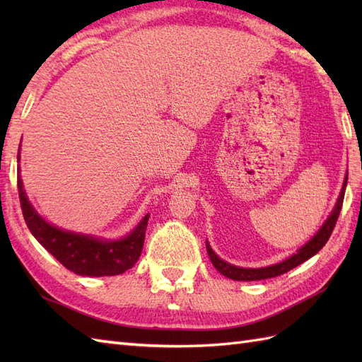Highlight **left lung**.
Listing matches in <instances>:
<instances>
[{"instance_id":"1","label":"left lung","mask_w":362,"mask_h":362,"mask_svg":"<svg viewBox=\"0 0 362 362\" xmlns=\"http://www.w3.org/2000/svg\"><path fill=\"white\" fill-rule=\"evenodd\" d=\"M347 180H349V173L345 174V177H344V183H342L339 197H337L334 209H333L332 213H329V216L327 218V221L317 230V233L314 235L305 245H302V247H300L296 253H292L289 258L283 259L276 264L266 266V267H257V269L255 267H240V266L230 264V263H227V261L219 258L216 253H214V250L211 249L210 243L206 241V252H209V257L211 259L213 266L218 269V272H221L222 275H226L227 279H232V280H236V281H255V280H266V279H272V276H279L284 272L291 271V269L297 267L298 264L305 263L306 259H310L311 257L316 255V253L327 244L328 238L332 236V232H333V228L336 226V221H337V218H339V213H341V209H342Z\"/></svg>"}]
</instances>
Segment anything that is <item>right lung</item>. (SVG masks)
<instances>
[{
    "mask_svg": "<svg viewBox=\"0 0 362 362\" xmlns=\"http://www.w3.org/2000/svg\"><path fill=\"white\" fill-rule=\"evenodd\" d=\"M17 185L23 216H25L30 233L68 271L83 276H109L119 275L135 266L143 250L149 214H146L138 222L132 232L118 238V240H105V238L93 235L76 233L49 224L37 213L33 204L29 202L25 187H23L20 166Z\"/></svg>",
    "mask_w": 362,
    "mask_h": 362,
    "instance_id": "obj_1",
    "label": "right lung"
}]
</instances>
